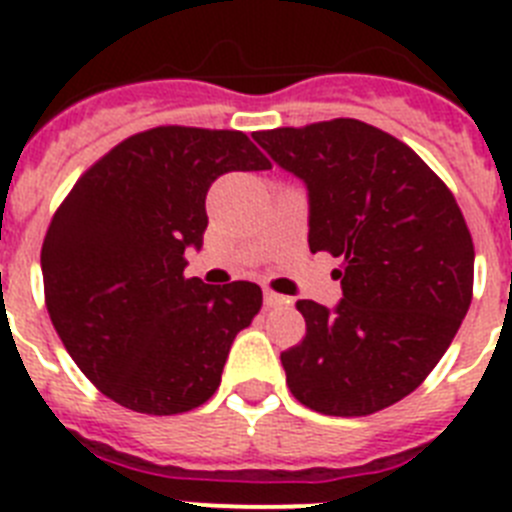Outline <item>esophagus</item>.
<instances>
[{
	"mask_svg": "<svg viewBox=\"0 0 512 512\" xmlns=\"http://www.w3.org/2000/svg\"><path fill=\"white\" fill-rule=\"evenodd\" d=\"M264 305H266V307H282V305H289V297L277 295V292H271V289H264Z\"/></svg>",
	"mask_w": 512,
	"mask_h": 512,
	"instance_id": "1",
	"label": "esophagus"
}]
</instances>
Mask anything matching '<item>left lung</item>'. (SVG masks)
<instances>
[{
	"label": "left lung",
	"instance_id": "left-lung-1",
	"mask_svg": "<svg viewBox=\"0 0 512 512\" xmlns=\"http://www.w3.org/2000/svg\"><path fill=\"white\" fill-rule=\"evenodd\" d=\"M310 202V251L341 256L333 310L297 302L307 333L282 354L292 395L356 418L420 387L472 302L474 243L449 187L395 135L351 117L253 133Z\"/></svg>",
	"mask_w": 512,
	"mask_h": 512
}]
</instances>
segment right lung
I'll return each instance as SVG.
<instances>
[{
	"label": "right lung",
	"mask_w": 512,
	"mask_h": 512,
	"mask_svg": "<svg viewBox=\"0 0 512 512\" xmlns=\"http://www.w3.org/2000/svg\"><path fill=\"white\" fill-rule=\"evenodd\" d=\"M271 169L241 130L166 125L130 135L61 202L45 233V307L102 395L146 415L200 408L220 387L261 287L184 277L202 248L207 189L228 171Z\"/></svg>",
	"instance_id": "right-lung-1"
}]
</instances>
